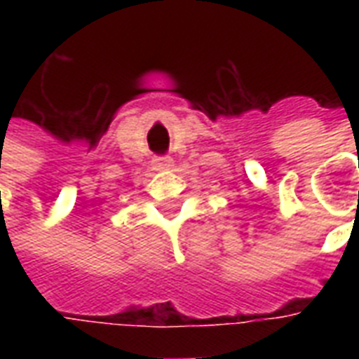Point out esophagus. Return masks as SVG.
<instances>
[{
    "label": "esophagus",
    "mask_w": 359,
    "mask_h": 359,
    "mask_svg": "<svg viewBox=\"0 0 359 359\" xmlns=\"http://www.w3.org/2000/svg\"><path fill=\"white\" fill-rule=\"evenodd\" d=\"M152 162H154V168L156 169H169L173 165V160L169 156H156Z\"/></svg>",
    "instance_id": "34e87169"
}]
</instances>
